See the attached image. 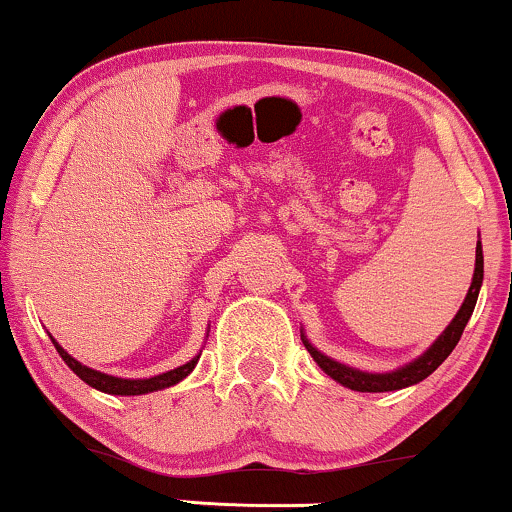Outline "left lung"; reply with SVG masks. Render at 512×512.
I'll return each instance as SVG.
<instances>
[{
	"label": "left lung",
	"instance_id": "8db88e82",
	"mask_svg": "<svg viewBox=\"0 0 512 512\" xmlns=\"http://www.w3.org/2000/svg\"><path fill=\"white\" fill-rule=\"evenodd\" d=\"M481 281H484V255H481V243H477V267H474L472 286H469L467 298H464L460 313L455 315V320L450 322L448 330L440 334V337L436 339V344H433L424 356L416 358V361L409 363V366L392 370V373H361V370L346 368V366H342V363L332 361V358L320 354V351H317L313 344H308V339H305V337H301V339H303L305 349L310 351V356H313L317 361V366L325 370L330 378L337 380V383L349 387V390H356V392L402 390V387L421 383V380L428 378V375H431L433 370H436L440 363H443L445 358L450 356V351L455 349L457 342H460L464 327H467L469 317H472V313H474V305H477Z\"/></svg>",
	"mask_w": 512,
	"mask_h": 512
}]
</instances>
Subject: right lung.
Listing matches in <instances>:
<instances>
[{
	"label": "right lung",
	"instance_id": "obj_1",
	"mask_svg": "<svg viewBox=\"0 0 512 512\" xmlns=\"http://www.w3.org/2000/svg\"><path fill=\"white\" fill-rule=\"evenodd\" d=\"M52 344H55L57 354L62 356V361L67 363L69 368L74 370L76 375H79L84 383H88L91 387H96V390L101 392H108V395H146V392H154V390H163V387H170L175 383H180L185 375L192 373V368L197 366L199 356L192 358L190 363H185V366L175 368V370H168V373L163 375H156V378H146V380H125V378H113V375H105V373H98V370H91L86 366H81L76 358H72L67 354V351L62 349L60 344L52 339Z\"/></svg>",
	"mask_w": 512,
	"mask_h": 512
}]
</instances>
